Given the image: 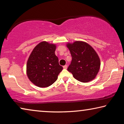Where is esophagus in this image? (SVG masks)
I'll return each instance as SVG.
<instances>
[{
    "label": "esophagus",
    "mask_w": 124,
    "mask_h": 124,
    "mask_svg": "<svg viewBox=\"0 0 124 124\" xmlns=\"http://www.w3.org/2000/svg\"><path fill=\"white\" fill-rule=\"evenodd\" d=\"M63 67L64 69H67V65H64V66Z\"/></svg>",
    "instance_id": "obj_1"
}]
</instances>
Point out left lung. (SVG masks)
<instances>
[{"label":"left lung","mask_w":124,"mask_h":124,"mask_svg":"<svg viewBox=\"0 0 124 124\" xmlns=\"http://www.w3.org/2000/svg\"><path fill=\"white\" fill-rule=\"evenodd\" d=\"M72 56L67 68L78 81L87 83L95 78L100 68V60L93 48L86 43L75 41L67 45Z\"/></svg>","instance_id":"1"}]
</instances>
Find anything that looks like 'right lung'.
Returning <instances> with one entry per match:
<instances>
[{"mask_svg":"<svg viewBox=\"0 0 124 124\" xmlns=\"http://www.w3.org/2000/svg\"><path fill=\"white\" fill-rule=\"evenodd\" d=\"M55 50V45L43 41L34 47L29 56L27 74L31 82L37 86L46 87L51 85L62 70Z\"/></svg>","mask_w":124,"mask_h":124,"instance_id":"obj_1","label":"right lung"}]
</instances>
